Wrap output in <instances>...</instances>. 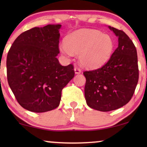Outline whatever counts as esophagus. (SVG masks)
<instances>
[{
    "label": "esophagus",
    "instance_id": "1",
    "mask_svg": "<svg viewBox=\"0 0 147 147\" xmlns=\"http://www.w3.org/2000/svg\"><path fill=\"white\" fill-rule=\"evenodd\" d=\"M74 71H75V73L76 74H79L82 72L81 69H80L79 67H76L75 68H74Z\"/></svg>",
    "mask_w": 147,
    "mask_h": 147
}]
</instances>
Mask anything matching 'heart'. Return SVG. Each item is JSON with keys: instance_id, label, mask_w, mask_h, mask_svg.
Returning a JSON list of instances; mask_svg holds the SVG:
<instances>
[{"instance_id": "obj_1", "label": "heart", "mask_w": 147, "mask_h": 147, "mask_svg": "<svg viewBox=\"0 0 147 147\" xmlns=\"http://www.w3.org/2000/svg\"><path fill=\"white\" fill-rule=\"evenodd\" d=\"M114 48V42L108 34L92 29H81L66 36L59 45L62 54L67 57L79 54L81 63L87 67L103 65L109 59Z\"/></svg>"}]
</instances>
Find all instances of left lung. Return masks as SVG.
I'll use <instances>...</instances> for the list:
<instances>
[{"mask_svg":"<svg viewBox=\"0 0 147 147\" xmlns=\"http://www.w3.org/2000/svg\"><path fill=\"white\" fill-rule=\"evenodd\" d=\"M118 37V46L102 67L85 71L84 93L90 108L102 112L114 110L131 100L138 81L137 52L122 30L109 27Z\"/></svg>","mask_w":147,"mask_h":147,"instance_id":"8db88e82","label":"left lung"}]
</instances>
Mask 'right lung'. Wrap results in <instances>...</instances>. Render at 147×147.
Returning <instances> with one entry per match:
<instances>
[{
	"label": "right lung",
	"instance_id": "obj_1",
	"mask_svg": "<svg viewBox=\"0 0 147 147\" xmlns=\"http://www.w3.org/2000/svg\"><path fill=\"white\" fill-rule=\"evenodd\" d=\"M61 25L34 27L21 33L7 54L9 85L18 103L33 112L59 105L63 88L74 77V65L62 66L59 53Z\"/></svg>",
	"mask_w": 147,
	"mask_h": 147
}]
</instances>
